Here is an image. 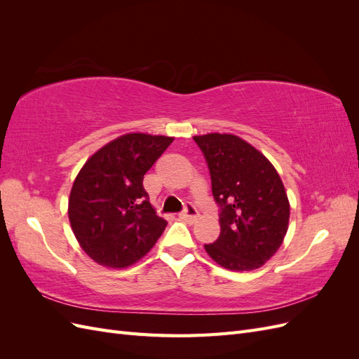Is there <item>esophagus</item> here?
I'll use <instances>...</instances> for the list:
<instances>
[{"instance_id":"34e87169","label":"esophagus","mask_w":359,"mask_h":359,"mask_svg":"<svg viewBox=\"0 0 359 359\" xmlns=\"http://www.w3.org/2000/svg\"><path fill=\"white\" fill-rule=\"evenodd\" d=\"M180 217H181L182 220H186V222H189V223H193V222L198 220L199 212H198L196 208H194V206L189 205L187 208H186V211H184L182 214H180Z\"/></svg>"}]
</instances>
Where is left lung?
I'll return each mask as SVG.
<instances>
[{"label":"left lung","instance_id":"left-lung-1","mask_svg":"<svg viewBox=\"0 0 359 359\" xmlns=\"http://www.w3.org/2000/svg\"><path fill=\"white\" fill-rule=\"evenodd\" d=\"M208 161L212 194L222 206L220 235L205 250L229 271H253L273 257L289 227L290 205L276 168L231 133L193 136Z\"/></svg>","mask_w":359,"mask_h":359}]
</instances>
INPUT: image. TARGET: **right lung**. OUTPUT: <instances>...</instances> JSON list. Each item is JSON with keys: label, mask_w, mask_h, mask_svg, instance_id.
Returning a JSON list of instances; mask_svg holds the SVG:
<instances>
[{"label": "right lung", "mask_w": 359, "mask_h": 359, "mask_svg": "<svg viewBox=\"0 0 359 359\" xmlns=\"http://www.w3.org/2000/svg\"><path fill=\"white\" fill-rule=\"evenodd\" d=\"M173 137L126 133L85 161L69 198L72 231L106 268H127L154 247L168 222L156 214L142 181Z\"/></svg>", "instance_id": "right-lung-1"}]
</instances>
